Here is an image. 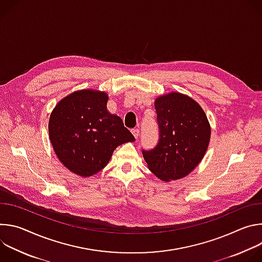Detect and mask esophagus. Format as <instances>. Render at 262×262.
<instances>
[{"mask_svg":"<svg viewBox=\"0 0 262 262\" xmlns=\"http://www.w3.org/2000/svg\"><path fill=\"white\" fill-rule=\"evenodd\" d=\"M132 133H133V135H134V137H135L136 139H138V137L140 136V130H139V128H134V129H132Z\"/></svg>","mask_w":262,"mask_h":262,"instance_id":"1","label":"esophagus"}]
</instances>
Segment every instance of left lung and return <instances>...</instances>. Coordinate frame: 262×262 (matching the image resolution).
Wrapping results in <instances>:
<instances>
[{
    "label": "left lung",
    "instance_id": "left-lung-1",
    "mask_svg": "<svg viewBox=\"0 0 262 262\" xmlns=\"http://www.w3.org/2000/svg\"><path fill=\"white\" fill-rule=\"evenodd\" d=\"M159 142L142 150L157 177L176 180L190 174L203 159L210 140V125L202 107L188 95L171 92L155 101Z\"/></svg>",
    "mask_w": 262,
    "mask_h": 262
}]
</instances>
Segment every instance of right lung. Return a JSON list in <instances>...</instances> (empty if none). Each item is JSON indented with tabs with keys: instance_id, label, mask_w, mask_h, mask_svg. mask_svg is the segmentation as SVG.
<instances>
[{
	"instance_id": "right-lung-1",
	"label": "right lung",
	"mask_w": 262,
	"mask_h": 262,
	"mask_svg": "<svg viewBox=\"0 0 262 262\" xmlns=\"http://www.w3.org/2000/svg\"><path fill=\"white\" fill-rule=\"evenodd\" d=\"M107 98L101 91H76L60 100L50 116L49 134L54 150L74 174H96L107 165L119 145L135 141L121 118L107 112Z\"/></svg>"
}]
</instances>
